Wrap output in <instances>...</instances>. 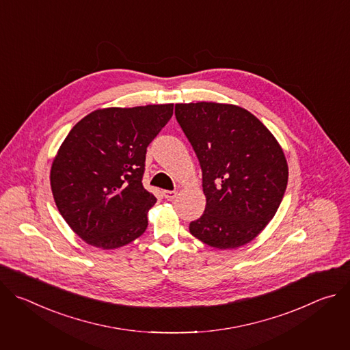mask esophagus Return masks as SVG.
Instances as JSON below:
<instances>
[{
    "label": "esophagus",
    "instance_id": "obj_1",
    "mask_svg": "<svg viewBox=\"0 0 350 350\" xmlns=\"http://www.w3.org/2000/svg\"><path fill=\"white\" fill-rule=\"evenodd\" d=\"M176 195H177V191H163V196L166 198V199H174L176 198Z\"/></svg>",
    "mask_w": 350,
    "mask_h": 350
}]
</instances>
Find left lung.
<instances>
[{
    "instance_id": "8db88e82",
    "label": "left lung",
    "mask_w": 350,
    "mask_h": 350,
    "mask_svg": "<svg viewBox=\"0 0 350 350\" xmlns=\"http://www.w3.org/2000/svg\"><path fill=\"white\" fill-rule=\"evenodd\" d=\"M176 119L202 169L204 215L189 232L217 249L251 242L274 217L288 183L282 148L246 109L217 103L176 104Z\"/></svg>"
}]
</instances>
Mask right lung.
<instances>
[{"label": "right lung", "mask_w": 350, "mask_h": 350, "mask_svg": "<svg viewBox=\"0 0 350 350\" xmlns=\"http://www.w3.org/2000/svg\"><path fill=\"white\" fill-rule=\"evenodd\" d=\"M173 104L96 109L68 134L51 166V189L69 227L88 245L116 249L148 226L157 198L142 185L146 146Z\"/></svg>", "instance_id": "obj_1"}]
</instances>
